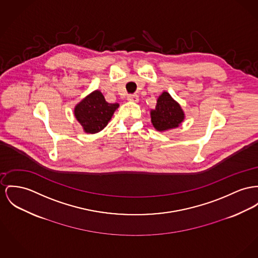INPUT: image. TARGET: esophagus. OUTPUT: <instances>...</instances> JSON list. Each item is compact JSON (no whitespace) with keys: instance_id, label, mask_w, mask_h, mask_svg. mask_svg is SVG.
I'll return each instance as SVG.
<instances>
[{"instance_id":"obj_1","label":"esophagus","mask_w":258,"mask_h":258,"mask_svg":"<svg viewBox=\"0 0 258 258\" xmlns=\"http://www.w3.org/2000/svg\"><path fill=\"white\" fill-rule=\"evenodd\" d=\"M127 100L130 101V102L138 103V102H139V97H138L136 94H132V95H129V96L127 97Z\"/></svg>"}]
</instances>
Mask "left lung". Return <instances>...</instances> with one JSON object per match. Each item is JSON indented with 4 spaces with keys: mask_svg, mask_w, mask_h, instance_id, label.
Masks as SVG:
<instances>
[{
    "mask_svg": "<svg viewBox=\"0 0 258 258\" xmlns=\"http://www.w3.org/2000/svg\"><path fill=\"white\" fill-rule=\"evenodd\" d=\"M152 123L157 131H166L178 127L185 118L180 104L163 92L157 99L155 109L151 110Z\"/></svg>",
    "mask_w": 258,
    "mask_h": 258,
    "instance_id": "8db88e82",
    "label": "left lung"
}]
</instances>
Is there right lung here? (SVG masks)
<instances>
[{
	"mask_svg": "<svg viewBox=\"0 0 258 258\" xmlns=\"http://www.w3.org/2000/svg\"><path fill=\"white\" fill-rule=\"evenodd\" d=\"M119 103H107L103 94L96 90L88 95L74 108V115L86 133L102 131L111 119Z\"/></svg>",
	"mask_w": 258,
	"mask_h": 258,
	"instance_id": "1",
	"label": "right lung"
}]
</instances>
